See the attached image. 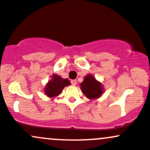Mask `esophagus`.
<instances>
[{"label": "esophagus", "instance_id": "34e87169", "mask_svg": "<svg viewBox=\"0 0 150 150\" xmlns=\"http://www.w3.org/2000/svg\"><path fill=\"white\" fill-rule=\"evenodd\" d=\"M71 84L72 85H76V79H74V80H71Z\"/></svg>", "mask_w": 150, "mask_h": 150}]
</instances>
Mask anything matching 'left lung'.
<instances>
[{"label": "left lung", "instance_id": "left-lung-1", "mask_svg": "<svg viewBox=\"0 0 150 150\" xmlns=\"http://www.w3.org/2000/svg\"><path fill=\"white\" fill-rule=\"evenodd\" d=\"M80 85L83 93L90 100L100 98L104 92L102 83L97 81L95 77L91 74L86 75Z\"/></svg>", "mask_w": 150, "mask_h": 150}]
</instances>
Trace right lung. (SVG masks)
Instances as JSON below:
<instances>
[{
	"label": "right lung",
	"mask_w": 150,
	"mask_h": 150,
	"mask_svg": "<svg viewBox=\"0 0 150 150\" xmlns=\"http://www.w3.org/2000/svg\"><path fill=\"white\" fill-rule=\"evenodd\" d=\"M70 84L71 83L69 79H63L60 76L54 74L52 76V79L50 80L46 84L44 92L49 98H55L61 94L65 86Z\"/></svg>",
	"instance_id": "right-lung-1"
}]
</instances>
